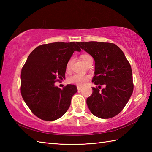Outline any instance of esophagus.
<instances>
[{
	"label": "esophagus",
	"mask_w": 152,
	"mask_h": 152,
	"mask_svg": "<svg viewBox=\"0 0 152 152\" xmlns=\"http://www.w3.org/2000/svg\"><path fill=\"white\" fill-rule=\"evenodd\" d=\"M82 86H77V89H78V91H80V90H81V89H82Z\"/></svg>",
	"instance_id": "34e87169"
}]
</instances>
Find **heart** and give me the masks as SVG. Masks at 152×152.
<instances>
[{
    "label": "heart",
    "instance_id": "obj_1",
    "mask_svg": "<svg viewBox=\"0 0 152 152\" xmlns=\"http://www.w3.org/2000/svg\"><path fill=\"white\" fill-rule=\"evenodd\" d=\"M81 59L86 64H88L90 61H93L91 56L89 55H82L81 56ZM72 60L70 59L69 62L67 63L66 64V70H69L70 69L71 64H72ZM90 79V76L89 75H81V74H75L73 75L70 76L69 78H68V81L69 83H72V84H76L78 86H83Z\"/></svg>",
    "mask_w": 152,
    "mask_h": 152
}]
</instances>
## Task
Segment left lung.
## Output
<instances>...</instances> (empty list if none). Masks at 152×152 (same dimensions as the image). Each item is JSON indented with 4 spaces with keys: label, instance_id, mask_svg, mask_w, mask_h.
<instances>
[{
    "label": "left lung",
    "instance_id": "obj_1",
    "mask_svg": "<svg viewBox=\"0 0 152 152\" xmlns=\"http://www.w3.org/2000/svg\"><path fill=\"white\" fill-rule=\"evenodd\" d=\"M77 44L91 55L95 63L92 82L99 85V88H92V94L87 99L89 110L99 118L114 117L127 104L133 91L129 63L114 44L91 41ZM102 85L105 88L100 90Z\"/></svg>",
    "mask_w": 152,
    "mask_h": 152
}]
</instances>
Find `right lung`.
Masks as SVG:
<instances>
[{
    "instance_id": "obj_1",
    "label": "right lung",
    "mask_w": 152,
    "mask_h": 152,
    "mask_svg": "<svg viewBox=\"0 0 152 152\" xmlns=\"http://www.w3.org/2000/svg\"><path fill=\"white\" fill-rule=\"evenodd\" d=\"M75 51L81 49L74 42L41 45L30 53L23 66L21 96L31 112L42 120L62 117L78 91L74 85L68 84L62 89L55 86L65 78L67 63Z\"/></svg>"
}]
</instances>
